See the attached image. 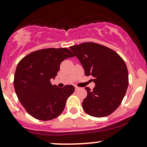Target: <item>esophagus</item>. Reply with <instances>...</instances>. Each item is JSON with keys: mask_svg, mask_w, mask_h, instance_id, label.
I'll use <instances>...</instances> for the list:
<instances>
[{"mask_svg": "<svg viewBox=\"0 0 147 147\" xmlns=\"http://www.w3.org/2000/svg\"><path fill=\"white\" fill-rule=\"evenodd\" d=\"M79 90V87H78V86H75V90L77 91V90Z\"/></svg>", "mask_w": 147, "mask_h": 147, "instance_id": "34e87169", "label": "esophagus"}]
</instances>
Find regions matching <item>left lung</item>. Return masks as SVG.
<instances>
[{"instance_id":"left-lung-1","label":"left lung","mask_w":147,"mask_h":147,"mask_svg":"<svg viewBox=\"0 0 147 147\" xmlns=\"http://www.w3.org/2000/svg\"><path fill=\"white\" fill-rule=\"evenodd\" d=\"M84 67L86 76L94 78L95 87L85 90L82 102L84 112L104 117L115 112L122 101L129 84L128 70L124 60L112 49L95 42H83L69 47Z\"/></svg>"}]
</instances>
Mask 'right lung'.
Instances as JSON below:
<instances>
[{
  "label": "right lung",
  "mask_w": 147,
  "mask_h": 147,
  "mask_svg": "<svg viewBox=\"0 0 147 147\" xmlns=\"http://www.w3.org/2000/svg\"><path fill=\"white\" fill-rule=\"evenodd\" d=\"M74 54L66 47L36 50L18 63L14 75V88L26 112L37 119L47 121L63 112L67 100L75 92L72 85L63 88L53 85L62 62Z\"/></svg>",
  "instance_id": "1"
}]
</instances>
